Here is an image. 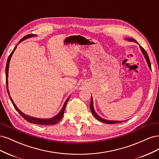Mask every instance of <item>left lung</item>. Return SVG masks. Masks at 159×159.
<instances>
[{
  "mask_svg": "<svg viewBox=\"0 0 159 159\" xmlns=\"http://www.w3.org/2000/svg\"><path fill=\"white\" fill-rule=\"evenodd\" d=\"M127 39L130 41V42H134L137 43V42H136V40L134 39H133V38H127ZM140 48H141V51H142L143 54L144 55L145 57V59H146V60H147V64H148V66H149V68L151 69V63H150V60H149V58H148V55H147V52H146V51H145L144 49H143V48L141 47V46H140ZM90 110H91V111H92V114H93V116L96 117V118L97 120H99V121H101V122L105 123V124H119V123H121V122L124 121H111V120H106L102 119V117H100L98 114H97L96 113V111H94V107H93V97H92V98H91V100H90Z\"/></svg>",
  "mask_w": 159,
  "mask_h": 159,
  "instance_id": "8db88e82",
  "label": "left lung"
}]
</instances>
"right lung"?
<instances>
[{
  "label": "right lung",
  "mask_w": 159,
  "mask_h": 159,
  "mask_svg": "<svg viewBox=\"0 0 159 159\" xmlns=\"http://www.w3.org/2000/svg\"><path fill=\"white\" fill-rule=\"evenodd\" d=\"M32 36H35L34 34H28L27 35H25V36L22 38L20 40V42H18V43H20V42H22V41H23L24 39H26L28 38H30V37H32ZM16 46L13 49L12 52H11V53L10 54V55L8 56V60H7V65H6V83H7V92H8V95L10 94H9V91L8 90V66H9V62H10V60H11V56L14 52V51L15 50V49H16ZM9 97H10V99H11L12 103L14 106V107H15V109H16L18 111V113L21 115L23 118H24L25 120L29 121L30 123H32V124H38V125H53V124H57V122H59L61 118H62L63 116V114H64V112H65V107H66V104H67V102L69 99V98H68V99H66V100L65 101V104L62 107V109H61V110L60 111L59 113L57 115L55 116V117H52V119H39V118H36V117H31V116H27L24 114L23 112H22L21 111H20L18 107H16V106L15 105V104L14 103L13 100H12L11 96L9 95Z\"/></svg>",
  "instance_id": "right-lung-1"
}]
</instances>
